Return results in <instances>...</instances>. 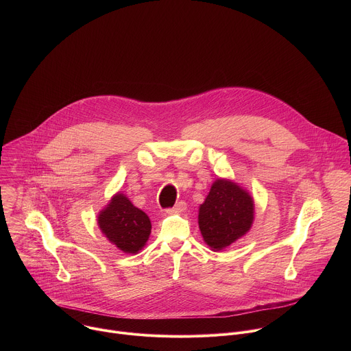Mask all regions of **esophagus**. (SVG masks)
Here are the masks:
<instances>
[{
  "label": "esophagus",
  "mask_w": 351,
  "mask_h": 351,
  "mask_svg": "<svg viewBox=\"0 0 351 351\" xmlns=\"http://www.w3.org/2000/svg\"><path fill=\"white\" fill-rule=\"evenodd\" d=\"M186 203L184 202H178L176 204H175V207H172V208H168L167 211L168 213H182V211H184L186 210Z\"/></svg>",
  "instance_id": "esophagus-1"
}]
</instances>
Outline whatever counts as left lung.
Returning <instances> with one entry per match:
<instances>
[{
    "mask_svg": "<svg viewBox=\"0 0 351 351\" xmlns=\"http://www.w3.org/2000/svg\"><path fill=\"white\" fill-rule=\"evenodd\" d=\"M253 218L250 194L230 180L218 179L199 207L198 226L206 243L218 252L245 234Z\"/></svg>",
    "mask_w": 351,
    "mask_h": 351,
    "instance_id": "1",
    "label": "left lung"
}]
</instances>
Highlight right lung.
<instances>
[{
    "label": "right lung",
    "mask_w": 351,
    "mask_h": 351,
    "mask_svg": "<svg viewBox=\"0 0 351 351\" xmlns=\"http://www.w3.org/2000/svg\"><path fill=\"white\" fill-rule=\"evenodd\" d=\"M99 229L123 253L134 254L148 240L152 222L123 194L112 197L111 203L98 217Z\"/></svg>",
    "instance_id": "1"
}]
</instances>
